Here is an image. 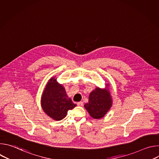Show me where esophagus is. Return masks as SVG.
Returning <instances> with one entry per match:
<instances>
[{"mask_svg":"<svg viewBox=\"0 0 159 159\" xmlns=\"http://www.w3.org/2000/svg\"><path fill=\"white\" fill-rule=\"evenodd\" d=\"M77 106H84V103H83V102H82V101L78 102L77 103Z\"/></svg>","mask_w":159,"mask_h":159,"instance_id":"obj_1","label":"esophagus"}]
</instances>
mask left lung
Masks as SVG:
<instances>
[{
  "instance_id": "1",
  "label": "left lung",
  "mask_w": 159,
  "mask_h": 159,
  "mask_svg": "<svg viewBox=\"0 0 159 159\" xmlns=\"http://www.w3.org/2000/svg\"><path fill=\"white\" fill-rule=\"evenodd\" d=\"M109 86V84H106L104 89L96 87L89 94V102L84 104L89 115L94 119L103 118L112 107V99Z\"/></svg>"
}]
</instances>
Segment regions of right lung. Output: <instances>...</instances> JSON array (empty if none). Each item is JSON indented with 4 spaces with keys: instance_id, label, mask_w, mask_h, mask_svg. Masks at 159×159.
Returning a JSON list of instances; mask_svg holds the SVG:
<instances>
[{
    "instance_id": "obj_1",
    "label": "right lung",
    "mask_w": 159,
    "mask_h": 159,
    "mask_svg": "<svg viewBox=\"0 0 159 159\" xmlns=\"http://www.w3.org/2000/svg\"><path fill=\"white\" fill-rule=\"evenodd\" d=\"M55 77H52L46 84L41 98V106L50 118L60 121L66 116L68 111L77 105L67 96L64 87Z\"/></svg>"
}]
</instances>
